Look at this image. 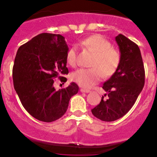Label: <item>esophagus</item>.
I'll use <instances>...</instances> for the list:
<instances>
[{
    "instance_id": "obj_1",
    "label": "esophagus",
    "mask_w": 157,
    "mask_h": 157,
    "mask_svg": "<svg viewBox=\"0 0 157 157\" xmlns=\"http://www.w3.org/2000/svg\"><path fill=\"white\" fill-rule=\"evenodd\" d=\"M80 91H81V92H84V93H89V92H90V90L80 89Z\"/></svg>"
}]
</instances>
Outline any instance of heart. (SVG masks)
<instances>
[{
  "label": "heart",
  "instance_id": "b5f03b06",
  "mask_svg": "<svg viewBox=\"0 0 157 157\" xmlns=\"http://www.w3.org/2000/svg\"><path fill=\"white\" fill-rule=\"evenodd\" d=\"M80 45L94 54L90 68H80L71 75V80L81 87L91 88L101 80L116 72L121 63V54L100 35H93L80 42ZM77 48L72 46L66 54V61L71 67L77 65Z\"/></svg>",
  "mask_w": 157,
  "mask_h": 157
}]
</instances>
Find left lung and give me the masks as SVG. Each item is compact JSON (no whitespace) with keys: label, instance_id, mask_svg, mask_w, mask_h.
<instances>
[{"label":"left lung","instance_id":"obj_1","mask_svg":"<svg viewBox=\"0 0 157 157\" xmlns=\"http://www.w3.org/2000/svg\"><path fill=\"white\" fill-rule=\"evenodd\" d=\"M115 38L121 53V63L102 85L107 94L91 109L94 116L105 122L115 121L128 112L145 85V68L139 46L121 34Z\"/></svg>","mask_w":157,"mask_h":157}]
</instances>
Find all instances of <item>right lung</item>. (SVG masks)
Here are the masks:
<instances>
[{
  "label": "right lung",
  "instance_id": "1",
  "mask_svg": "<svg viewBox=\"0 0 157 157\" xmlns=\"http://www.w3.org/2000/svg\"><path fill=\"white\" fill-rule=\"evenodd\" d=\"M68 48L64 37L43 33L21 46L16 54L12 77L20 100L27 112L40 121L51 122L66 112L70 99L78 92L72 82L60 90L55 80L64 84L68 75L66 54Z\"/></svg>",
  "mask_w": 157,
  "mask_h": 157
}]
</instances>
